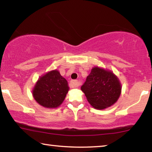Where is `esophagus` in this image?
I'll return each mask as SVG.
<instances>
[{
	"label": "esophagus",
	"mask_w": 152,
	"mask_h": 152,
	"mask_svg": "<svg viewBox=\"0 0 152 152\" xmlns=\"http://www.w3.org/2000/svg\"><path fill=\"white\" fill-rule=\"evenodd\" d=\"M80 82L78 80H72L70 82V85L72 88H77V87L80 86Z\"/></svg>",
	"instance_id": "obj_1"
}]
</instances>
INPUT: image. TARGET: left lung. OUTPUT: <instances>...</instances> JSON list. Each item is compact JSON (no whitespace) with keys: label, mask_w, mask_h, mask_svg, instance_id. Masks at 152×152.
I'll list each match as a JSON object with an SVG mask.
<instances>
[{"label":"left lung","mask_w":152,"mask_h":152,"mask_svg":"<svg viewBox=\"0 0 152 152\" xmlns=\"http://www.w3.org/2000/svg\"><path fill=\"white\" fill-rule=\"evenodd\" d=\"M121 84L112 71L95 66L81 86L90 104L94 109L103 110L117 101L121 93Z\"/></svg>","instance_id":"obj_1"}]
</instances>
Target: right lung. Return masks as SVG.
<instances>
[{
    "label": "right lung",
    "mask_w": 152,
    "mask_h": 152,
    "mask_svg": "<svg viewBox=\"0 0 152 152\" xmlns=\"http://www.w3.org/2000/svg\"><path fill=\"white\" fill-rule=\"evenodd\" d=\"M69 88L68 82L61 76L60 72L53 70L39 77L33 87L32 94L41 106L55 109L62 103Z\"/></svg>",
    "instance_id": "obj_1"
}]
</instances>
